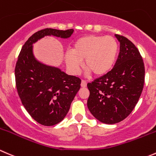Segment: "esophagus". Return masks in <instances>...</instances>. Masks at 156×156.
Wrapping results in <instances>:
<instances>
[{"instance_id":"obj_1","label":"esophagus","mask_w":156,"mask_h":156,"mask_svg":"<svg viewBox=\"0 0 156 156\" xmlns=\"http://www.w3.org/2000/svg\"><path fill=\"white\" fill-rule=\"evenodd\" d=\"M81 87H87V81H84V80H82V81H81Z\"/></svg>"}]
</instances>
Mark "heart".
Returning <instances> with one entry per match:
<instances>
[{
	"label": "heart",
	"instance_id": "b5f03b06",
	"mask_svg": "<svg viewBox=\"0 0 156 156\" xmlns=\"http://www.w3.org/2000/svg\"><path fill=\"white\" fill-rule=\"evenodd\" d=\"M118 49V43L111 36H82L74 43L72 52L66 53V64L72 72L78 73L81 67V60H84L87 73L102 76L113 68Z\"/></svg>",
	"mask_w": 156,
	"mask_h": 156
}]
</instances>
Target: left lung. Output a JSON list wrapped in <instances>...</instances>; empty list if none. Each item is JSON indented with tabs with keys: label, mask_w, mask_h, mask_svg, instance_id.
Instances as JSON below:
<instances>
[{
	"label": "left lung",
	"mask_w": 156,
	"mask_h": 156,
	"mask_svg": "<svg viewBox=\"0 0 156 156\" xmlns=\"http://www.w3.org/2000/svg\"><path fill=\"white\" fill-rule=\"evenodd\" d=\"M115 36L120 46L114 66L87 84V107L95 118L107 124L119 123L130 114L145 81L144 62L136 46L125 36Z\"/></svg>",
	"instance_id": "8db88e82"
}]
</instances>
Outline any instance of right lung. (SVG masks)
Segmentation results:
<instances>
[{
  "instance_id": "right-lung-1",
  "label": "right lung",
  "mask_w": 156,
  "mask_h": 156,
  "mask_svg": "<svg viewBox=\"0 0 156 156\" xmlns=\"http://www.w3.org/2000/svg\"><path fill=\"white\" fill-rule=\"evenodd\" d=\"M73 31L52 28L39 30L24 43L18 55L15 66L18 95L32 118L43 126H53L65 118L81 87V80L38 62L33 55L32 45L45 36L68 38Z\"/></svg>"
}]
</instances>
